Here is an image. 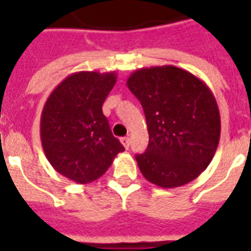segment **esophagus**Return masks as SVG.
I'll use <instances>...</instances> for the list:
<instances>
[{
  "mask_svg": "<svg viewBox=\"0 0 251 251\" xmlns=\"http://www.w3.org/2000/svg\"><path fill=\"white\" fill-rule=\"evenodd\" d=\"M121 143L124 145V147H125L126 150L129 149V146H130V139L127 137H124L121 138Z\"/></svg>",
  "mask_w": 251,
  "mask_h": 251,
  "instance_id": "obj_1",
  "label": "esophagus"
}]
</instances>
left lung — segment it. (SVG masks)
Segmentation results:
<instances>
[{
	"mask_svg": "<svg viewBox=\"0 0 251 251\" xmlns=\"http://www.w3.org/2000/svg\"><path fill=\"white\" fill-rule=\"evenodd\" d=\"M126 84L141 101L149 129L147 150L135 155L142 175L165 189L191 182L208 167L220 139L212 91L172 65L138 69Z\"/></svg>",
	"mask_w": 251,
	"mask_h": 251,
	"instance_id": "left-lung-1",
	"label": "left lung"
}]
</instances>
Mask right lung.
Returning a JSON list of instances; mask_svg holds the SVG:
<instances>
[{
	"label": "right lung",
	"instance_id": "right-lung-1",
	"mask_svg": "<svg viewBox=\"0 0 251 251\" xmlns=\"http://www.w3.org/2000/svg\"><path fill=\"white\" fill-rule=\"evenodd\" d=\"M117 82L116 73L79 72L49 95L40 120L41 145L54 169L78 183L92 182L125 151L102 114V102Z\"/></svg>",
	"mask_w": 251,
	"mask_h": 251
}]
</instances>
